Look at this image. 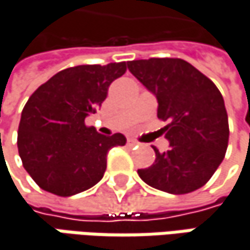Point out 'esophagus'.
Instances as JSON below:
<instances>
[{
	"label": "esophagus",
	"instance_id": "esophagus-1",
	"mask_svg": "<svg viewBox=\"0 0 250 250\" xmlns=\"http://www.w3.org/2000/svg\"><path fill=\"white\" fill-rule=\"evenodd\" d=\"M139 143L136 141V140H133V139H127V146L128 147H134V146H137Z\"/></svg>",
	"mask_w": 250,
	"mask_h": 250
}]
</instances>
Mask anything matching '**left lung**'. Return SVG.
Masks as SVG:
<instances>
[{"instance_id": "1", "label": "left lung", "mask_w": 250, "mask_h": 250, "mask_svg": "<svg viewBox=\"0 0 250 250\" xmlns=\"http://www.w3.org/2000/svg\"><path fill=\"white\" fill-rule=\"evenodd\" d=\"M128 70L157 97L158 119L169 150L160 153L140 178L168 194H188L209 181L228 148L229 125L224 97L211 79L178 58L131 61Z\"/></svg>"}]
</instances>
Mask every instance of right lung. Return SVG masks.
Here are the masks:
<instances>
[{
    "label": "right lung",
    "mask_w": 250,
    "mask_h": 250,
    "mask_svg": "<svg viewBox=\"0 0 250 250\" xmlns=\"http://www.w3.org/2000/svg\"><path fill=\"white\" fill-rule=\"evenodd\" d=\"M125 62L63 69L28 99L18 127V153L23 168L45 191L70 197L103 178L107 153L125 146L120 133L103 136L84 119L96 113Z\"/></svg>",
    "instance_id": "1"
}]
</instances>
